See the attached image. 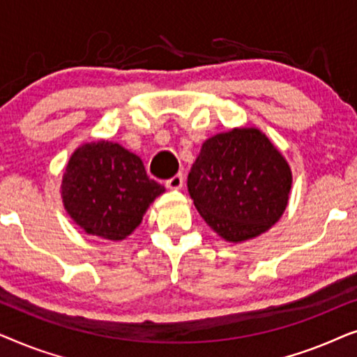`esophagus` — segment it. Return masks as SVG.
I'll use <instances>...</instances> for the list:
<instances>
[{
    "label": "esophagus",
    "mask_w": 357,
    "mask_h": 357,
    "mask_svg": "<svg viewBox=\"0 0 357 357\" xmlns=\"http://www.w3.org/2000/svg\"><path fill=\"white\" fill-rule=\"evenodd\" d=\"M165 187L169 190H180L183 187V175L182 174L174 175L172 178H169L167 182H165Z\"/></svg>",
    "instance_id": "1"
}]
</instances>
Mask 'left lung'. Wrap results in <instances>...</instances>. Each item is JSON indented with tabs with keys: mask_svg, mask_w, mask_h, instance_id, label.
Wrapping results in <instances>:
<instances>
[{
	"mask_svg": "<svg viewBox=\"0 0 357 357\" xmlns=\"http://www.w3.org/2000/svg\"><path fill=\"white\" fill-rule=\"evenodd\" d=\"M187 185L208 226L224 241L241 243L280 221L292 172L263 131L242 126L204 141Z\"/></svg>",
	"mask_w": 357,
	"mask_h": 357,
	"instance_id": "left-lung-1",
	"label": "left lung"
}]
</instances>
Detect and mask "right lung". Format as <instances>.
Wrapping results in <instances>:
<instances>
[{"instance_id":"right-lung-1","label":"right lung","mask_w":357,"mask_h":357,"mask_svg":"<svg viewBox=\"0 0 357 357\" xmlns=\"http://www.w3.org/2000/svg\"><path fill=\"white\" fill-rule=\"evenodd\" d=\"M60 192L66 213L82 231L119 242L139 226L165 188L148 177L139 155L114 141L97 139L71 154Z\"/></svg>"}]
</instances>
